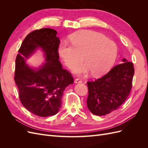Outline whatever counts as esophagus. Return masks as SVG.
<instances>
[{"label":"esophagus","mask_w":148,"mask_h":148,"mask_svg":"<svg viewBox=\"0 0 148 148\" xmlns=\"http://www.w3.org/2000/svg\"><path fill=\"white\" fill-rule=\"evenodd\" d=\"M75 83H82V80L80 79V78H76L75 79Z\"/></svg>","instance_id":"34e87169"}]
</instances>
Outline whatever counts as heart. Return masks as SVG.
Instances as JSON below:
<instances>
[{
	"label": "heart",
	"instance_id": "heart-1",
	"mask_svg": "<svg viewBox=\"0 0 148 148\" xmlns=\"http://www.w3.org/2000/svg\"><path fill=\"white\" fill-rule=\"evenodd\" d=\"M70 39L72 44L62 42L58 52L69 68L79 63L83 56L85 62L75 67L73 69L75 73L86 74L91 71L93 75H101L106 73L115 62L117 46L104 35L91 30H83L71 35Z\"/></svg>",
	"mask_w": 148,
	"mask_h": 148
}]
</instances>
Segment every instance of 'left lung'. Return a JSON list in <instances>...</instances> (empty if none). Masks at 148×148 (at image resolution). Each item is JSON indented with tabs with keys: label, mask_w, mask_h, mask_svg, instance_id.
<instances>
[{
	"label": "left lung",
	"mask_w": 148,
	"mask_h": 148,
	"mask_svg": "<svg viewBox=\"0 0 148 148\" xmlns=\"http://www.w3.org/2000/svg\"><path fill=\"white\" fill-rule=\"evenodd\" d=\"M123 63L113 67L108 73L95 82H87V107L96 115H105L122 105L132 88L133 64L123 59Z\"/></svg>",
	"instance_id": "1"
}]
</instances>
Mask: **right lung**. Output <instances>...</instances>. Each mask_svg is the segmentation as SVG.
<instances>
[{"label":"right lung","mask_w":148,"mask_h":148,"mask_svg":"<svg viewBox=\"0 0 148 148\" xmlns=\"http://www.w3.org/2000/svg\"><path fill=\"white\" fill-rule=\"evenodd\" d=\"M51 28L33 31L22 42L15 60V82L21 104L39 117H49L59 112L64 91L73 83L68 71L59 60L60 40ZM39 48L44 53L45 63L39 68L30 67L26 60Z\"/></svg>","instance_id":"obj_1"}]
</instances>
